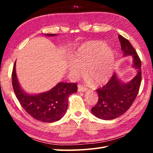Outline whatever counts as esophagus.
<instances>
[{
  "label": "esophagus",
  "instance_id": "obj_1",
  "mask_svg": "<svg viewBox=\"0 0 153 153\" xmlns=\"http://www.w3.org/2000/svg\"><path fill=\"white\" fill-rule=\"evenodd\" d=\"M77 90H78V92H86L87 90V88H85L84 86H82V85L79 84L78 85V89H77Z\"/></svg>",
  "mask_w": 153,
  "mask_h": 153
}]
</instances>
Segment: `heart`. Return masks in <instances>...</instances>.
Masks as SVG:
<instances>
[{
	"mask_svg": "<svg viewBox=\"0 0 153 153\" xmlns=\"http://www.w3.org/2000/svg\"><path fill=\"white\" fill-rule=\"evenodd\" d=\"M72 60L73 63L68 68L72 78L81 76L82 69H86L87 76L98 86L107 82L112 76L115 55L105 42L94 40L80 46L74 53Z\"/></svg>",
	"mask_w": 153,
	"mask_h": 153,
	"instance_id": "heart-1",
	"label": "heart"
}]
</instances>
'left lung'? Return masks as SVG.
<instances>
[{
  "label": "left lung",
  "instance_id": "obj_1",
  "mask_svg": "<svg viewBox=\"0 0 153 153\" xmlns=\"http://www.w3.org/2000/svg\"><path fill=\"white\" fill-rule=\"evenodd\" d=\"M118 38L123 55L132 56V67L138 73L128 83L121 82L117 75L114 74L104 86L97 90L98 100L91 111L96 117L101 120H114L126 113L135 100L141 84L140 59L128 40L121 35Z\"/></svg>",
  "mask_w": 153,
  "mask_h": 153
}]
</instances>
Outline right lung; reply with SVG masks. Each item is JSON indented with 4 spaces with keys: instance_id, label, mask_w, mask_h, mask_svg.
Wrapping results in <instances>:
<instances>
[{
    "instance_id": "obj_1",
    "label": "right lung",
    "mask_w": 153,
    "mask_h": 153,
    "mask_svg": "<svg viewBox=\"0 0 153 153\" xmlns=\"http://www.w3.org/2000/svg\"><path fill=\"white\" fill-rule=\"evenodd\" d=\"M55 33L46 36H55ZM15 62L12 72V84L16 97L24 110L35 120L45 123L59 121L65 114L68 98L77 90L76 83L59 82L51 90L39 94H29L22 89L18 82Z\"/></svg>"
}]
</instances>
